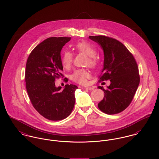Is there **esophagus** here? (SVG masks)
Listing matches in <instances>:
<instances>
[{
  "instance_id": "esophagus-1",
  "label": "esophagus",
  "mask_w": 159,
  "mask_h": 159,
  "mask_svg": "<svg viewBox=\"0 0 159 159\" xmlns=\"http://www.w3.org/2000/svg\"><path fill=\"white\" fill-rule=\"evenodd\" d=\"M85 89H87V90L91 91V90H93V89H94V88H93V87H86Z\"/></svg>"
}]
</instances>
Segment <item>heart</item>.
<instances>
[{"label": "heart", "mask_w": 159, "mask_h": 159, "mask_svg": "<svg viewBox=\"0 0 159 159\" xmlns=\"http://www.w3.org/2000/svg\"><path fill=\"white\" fill-rule=\"evenodd\" d=\"M74 47L75 51L78 53H84L88 55V59L85 61L86 65H88L91 68H94L98 65L99 60L96 55V49L91 43L85 41H81L77 42ZM72 61V53L68 51H64L61 57V64L63 68L70 69ZM89 77L90 74L85 69L75 70L71 76V79L74 82L81 85H85L87 82V79Z\"/></svg>", "instance_id": "obj_1"}]
</instances>
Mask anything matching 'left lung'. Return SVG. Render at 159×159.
Returning a JSON list of instances; mask_svg holds the SVG:
<instances>
[{
  "instance_id": "1",
  "label": "left lung",
  "mask_w": 159,
  "mask_h": 159,
  "mask_svg": "<svg viewBox=\"0 0 159 159\" xmlns=\"http://www.w3.org/2000/svg\"><path fill=\"white\" fill-rule=\"evenodd\" d=\"M104 51V68L99 82L110 80L111 84L104 89V99L98 108L108 115L119 113L131 103L140 84L137 63L133 55L120 41L103 35L89 36Z\"/></svg>"
}]
</instances>
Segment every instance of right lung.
<instances>
[{"mask_svg":"<svg viewBox=\"0 0 159 159\" xmlns=\"http://www.w3.org/2000/svg\"><path fill=\"white\" fill-rule=\"evenodd\" d=\"M70 39V37L47 38L34 49L26 63L25 79L29 99L36 110L51 121L67 118L75 104L76 85L67 84L61 90V87L55 85V79L63 76L61 50Z\"/></svg>","mask_w":159,"mask_h":159,"instance_id":"right-lung-1","label":"right lung"}]
</instances>
